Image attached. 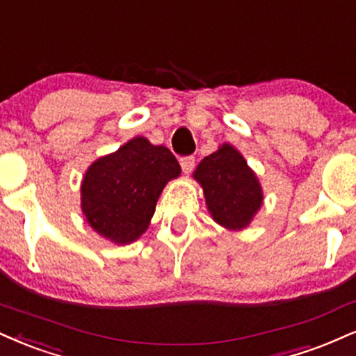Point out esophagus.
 Returning a JSON list of instances; mask_svg holds the SVG:
<instances>
[{"mask_svg": "<svg viewBox=\"0 0 356 356\" xmlns=\"http://www.w3.org/2000/svg\"><path fill=\"white\" fill-rule=\"evenodd\" d=\"M181 167H182V172L184 174H191L192 169H194L195 165V159L192 156H187V157H181Z\"/></svg>", "mask_w": 356, "mask_h": 356, "instance_id": "1", "label": "esophagus"}]
</instances>
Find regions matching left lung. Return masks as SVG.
Returning <instances> with one entry per match:
<instances>
[{
    "label": "left lung",
    "mask_w": 356,
    "mask_h": 356,
    "mask_svg": "<svg viewBox=\"0 0 356 356\" xmlns=\"http://www.w3.org/2000/svg\"><path fill=\"white\" fill-rule=\"evenodd\" d=\"M192 177L202 187L213 222L227 230L247 229L264 204L259 177L245 157L229 143L204 157Z\"/></svg>",
    "instance_id": "obj_1"
}]
</instances>
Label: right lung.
Returning <instances> with one entry per match:
<instances>
[{
    "label": "right lung",
    "mask_w": 356,
    "mask_h": 356,
    "mask_svg": "<svg viewBox=\"0 0 356 356\" xmlns=\"http://www.w3.org/2000/svg\"><path fill=\"white\" fill-rule=\"evenodd\" d=\"M179 175L181 165L169 149L136 136L88 167L81 211L94 232L127 245L147 230L165 184Z\"/></svg>",
    "instance_id": "right-lung-1"
}]
</instances>
